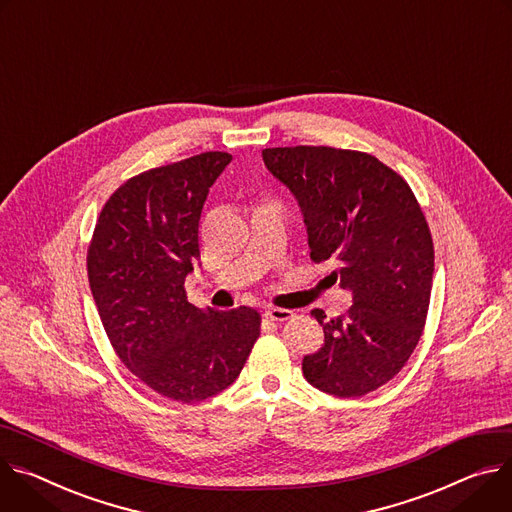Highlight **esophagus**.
<instances>
[{
  "label": "esophagus",
  "mask_w": 512,
  "mask_h": 512,
  "mask_svg": "<svg viewBox=\"0 0 512 512\" xmlns=\"http://www.w3.org/2000/svg\"><path fill=\"white\" fill-rule=\"evenodd\" d=\"M264 317L270 321H289L293 317L291 309H280V307H268L264 311Z\"/></svg>",
  "instance_id": "obj_1"
}]
</instances>
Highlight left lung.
Returning <instances> with one entry per match:
<instances>
[{
	"label": "left lung",
	"mask_w": 512,
	"mask_h": 512,
	"mask_svg": "<svg viewBox=\"0 0 512 512\" xmlns=\"http://www.w3.org/2000/svg\"><path fill=\"white\" fill-rule=\"evenodd\" d=\"M270 173L297 197L311 260L333 262L354 305L339 317L311 315L325 344L303 358L319 390L364 396L403 370L427 321L433 238L409 183L376 156L331 146L262 150Z\"/></svg>",
	"instance_id": "left-lung-1"
}]
</instances>
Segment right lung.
<instances>
[{"mask_svg":"<svg viewBox=\"0 0 512 512\" xmlns=\"http://www.w3.org/2000/svg\"><path fill=\"white\" fill-rule=\"evenodd\" d=\"M230 160L211 150L128 179L105 201L87 248L111 348L140 382L177 403L230 386L260 337L256 309H199L185 293L203 203Z\"/></svg>","mask_w":512,"mask_h":512,"instance_id":"right-lung-1","label":"right lung"}]
</instances>
